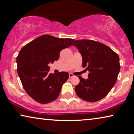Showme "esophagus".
Here are the masks:
<instances>
[{
	"mask_svg": "<svg viewBox=\"0 0 134 134\" xmlns=\"http://www.w3.org/2000/svg\"><path fill=\"white\" fill-rule=\"evenodd\" d=\"M72 77H74V75L72 73H69V78H71Z\"/></svg>",
	"mask_w": 134,
	"mask_h": 134,
	"instance_id": "esophagus-1",
	"label": "esophagus"
}]
</instances>
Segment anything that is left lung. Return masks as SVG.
<instances>
[{
    "label": "left lung",
    "mask_w": 134,
    "mask_h": 134,
    "mask_svg": "<svg viewBox=\"0 0 134 134\" xmlns=\"http://www.w3.org/2000/svg\"><path fill=\"white\" fill-rule=\"evenodd\" d=\"M72 45L81 54L83 67L89 72L87 79L78 76L77 95L89 102L102 99L117 80L121 68L118 55L107 45L93 40H76Z\"/></svg>",
    "instance_id": "left-lung-1"
}]
</instances>
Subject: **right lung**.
I'll return each instance as SVG.
<instances>
[{
  "mask_svg": "<svg viewBox=\"0 0 134 134\" xmlns=\"http://www.w3.org/2000/svg\"><path fill=\"white\" fill-rule=\"evenodd\" d=\"M74 40L44 35L25 45L16 58L17 71L25 90L42 104L57 99L63 84L69 79L67 72L49 73V63L57 61L62 49Z\"/></svg>",
  "mask_w": 134,
  "mask_h": 134,
  "instance_id": "obj_1",
  "label": "right lung"
}]
</instances>
